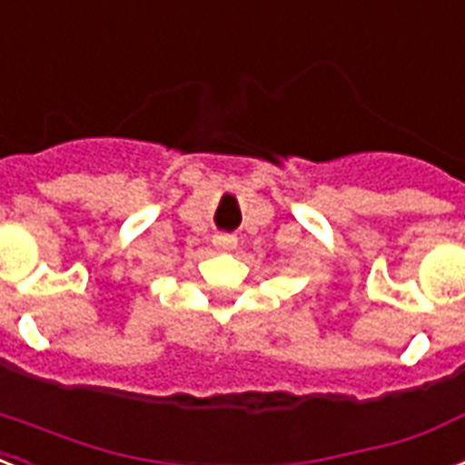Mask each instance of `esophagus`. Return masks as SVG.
I'll return each instance as SVG.
<instances>
[{
    "label": "esophagus",
    "mask_w": 465,
    "mask_h": 465,
    "mask_svg": "<svg viewBox=\"0 0 465 465\" xmlns=\"http://www.w3.org/2000/svg\"><path fill=\"white\" fill-rule=\"evenodd\" d=\"M213 244H215V250L230 252L237 247V237L228 235V232H218V235H213Z\"/></svg>",
    "instance_id": "esophagus-1"
}]
</instances>
